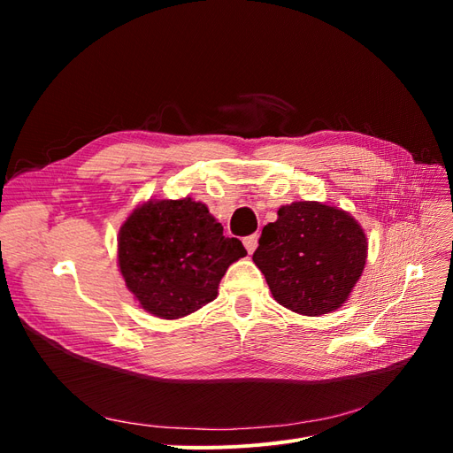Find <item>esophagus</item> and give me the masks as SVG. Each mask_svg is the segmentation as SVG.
Masks as SVG:
<instances>
[{
	"label": "esophagus",
	"mask_w": 453,
	"mask_h": 453,
	"mask_svg": "<svg viewBox=\"0 0 453 453\" xmlns=\"http://www.w3.org/2000/svg\"><path fill=\"white\" fill-rule=\"evenodd\" d=\"M243 245H245V250H248V253L251 255V253L257 250V245H258V236H257V234L245 236V238H243Z\"/></svg>",
	"instance_id": "esophagus-1"
}]
</instances>
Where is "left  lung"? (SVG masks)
<instances>
[{
	"instance_id": "obj_1",
	"label": "left lung",
	"mask_w": 453,
	"mask_h": 453,
	"mask_svg": "<svg viewBox=\"0 0 453 453\" xmlns=\"http://www.w3.org/2000/svg\"><path fill=\"white\" fill-rule=\"evenodd\" d=\"M363 226L340 208L293 202L263 228L253 263L273 300L303 315H323L346 303L366 263Z\"/></svg>"
}]
</instances>
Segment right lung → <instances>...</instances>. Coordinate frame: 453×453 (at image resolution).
Here are the masks:
<instances>
[{"instance_id":"1","label":"right lung","mask_w":453,"mask_h":453,"mask_svg":"<svg viewBox=\"0 0 453 453\" xmlns=\"http://www.w3.org/2000/svg\"><path fill=\"white\" fill-rule=\"evenodd\" d=\"M117 242L128 291L160 319H180L211 303L228 266L248 255L193 198H150L122 223Z\"/></svg>"}]
</instances>
